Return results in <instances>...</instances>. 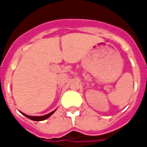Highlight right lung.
<instances>
[{"label": "right lung", "mask_w": 147, "mask_h": 147, "mask_svg": "<svg viewBox=\"0 0 147 147\" xmlns=\"http://www.w3.org/2000/svg\"><path fill=\"white\" fill-rule=\"evenodd\" d=\"M55 111H53V112H51V113H49V114H46V115H44V116H40V117H34V116H28V115H27V114L24 113H21L23 114L24 116H25L26 117H27V118H29L30 120H34V121H42V120H45V119H47V118H49V117H50L51 115H53V113H54Z\"/></svg>", "instance_id": "right-lung-1"}]
</instances>
